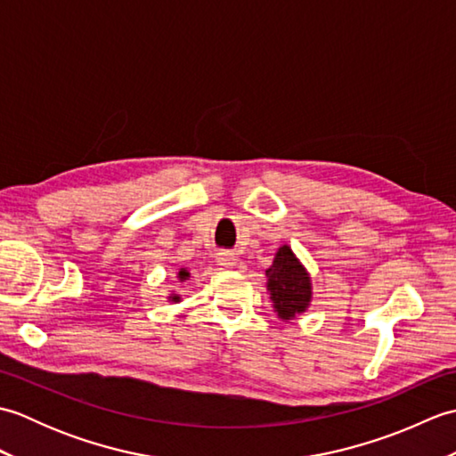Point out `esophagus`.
<instances>
[{"instance_id": "1", "label": "esophagus", "mask_w": 456, "mask_h": 456, "mask_svg": "<svg viewBox=\"0 0 456 456\" xmlns=\"http://www.w3.org/2000/svg\"><path fill=\"white\" fill-rule=\"evenodd\" d=\"M216 260H217V265H219V266H223V268H231V266H235V260H237V256H235L233 250H219V253L216 255Z\"/></svg>"}]
</instances>
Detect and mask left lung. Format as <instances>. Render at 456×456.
<instances>
[{
  "label": "left lung",
  "instance_id": "8db88e82",
  "mask_svg": "<svg viewBox=\"0 0 456 456\" xmlns=\"http://www.w3.org/2000/svg\"><path fill=\"white\" fill-rule=\"evenodd\" d=\"M266 289L280 319L304 314L312 302V280L288 245L278 248L273 266L266 270Z\"/></svg>",
  "mask_w": 456,
  "mask_h": 456
}]
</instances>
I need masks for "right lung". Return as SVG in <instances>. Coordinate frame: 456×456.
<instances>
[{
  "label": "right lung",
  "instance_id": "add662e5",
  "mask_svg": "<svg viewBox=\"0 0 456 456\" xmlns=\"http://www.w3.org/2000/svg\"><path fill=\"white\" fill-rule=\"evenodd\" d=\"M188 276H190V273H188V270H186V268H180V273H178V278H180V280H186ZM178 299H180L178 296H172V302H178Z\"/></svg>",
  "mask_w": 456,
  "mask_h": 456
}]
</instances>
